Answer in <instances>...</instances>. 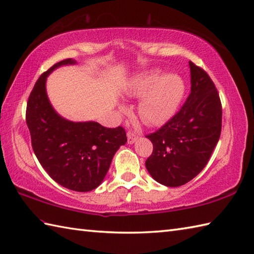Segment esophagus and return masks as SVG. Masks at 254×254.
I'll use <instances>...</instances> for the list:
<instances>
[{"label": "esophagus", "mask_w": 254, "mask_h": 254, "mask_svg": "<svg viewBox=\"0 0 254 254\" xmlns=\"http://www.w3.org/2000/svg\"><path fill=\"white\" fill-rule=\"evenodd\" d=\"M138 138V135H136L134 132H127V143L128 144H133Z\"/></svg>", "instance_id": "esophagus-1"}]
</instances>
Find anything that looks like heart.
<instances>
[{"mask_svg":"<svg viewBox=\"0 0 254 254\" xmlns=\"http://www.w3.org/2000/svg\"><path fill=\"white\" fill-rule=\"evenodd\" d=\"M127 96L142 97L138 116L150 127H160L176 113L185 93V83L175 73L158 70L143 71L131 78L126 89Z\"/></svg>","mask_w":254,"mask_h":254,"instance_id":"1","label":"heart"}]
</instances>
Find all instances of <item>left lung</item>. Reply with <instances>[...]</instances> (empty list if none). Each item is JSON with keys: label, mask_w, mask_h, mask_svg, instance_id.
<instances>
[{"label": "left lung", "mask_w": 254, "mask_h": 254, "mask_svg": "<svg viewBox=\"0 0 254 254\" xmlns=\"http://www.w3.org/2000/svg\"><path fill=\"white\" fill-rule=\"evenodd\" d=\"M190 93L170 121L146 137L153 153L145 162L151 176L167 187L185 185L199 174L219 141L222 109L215 83L190 62Z\"/></svg>", "instance_id": "1"}]
</instances>
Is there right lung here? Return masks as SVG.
Instances as JSON below:
<instances>
[{
    "mask_svg": "<svg viewBox=\"0 0 254 254\" xmlns=\"http://www.w3.org/2000/svg\"><path fill=\"white\" fill-rule=\"evenodd\" d=\"M71 58L44 72L29 94L26 124L38 162L59 185L74 191H90L106 177L112 158L127 143L122 127H104L93 121L72 122L55 111L46 92V79L55 69L74 64Z\"/></svg>",
    "mask_w": 254,
    "mask_h": 254,
    "instance_id": "right-lung-1",
    "label": "right lung"
}]
</instances>
